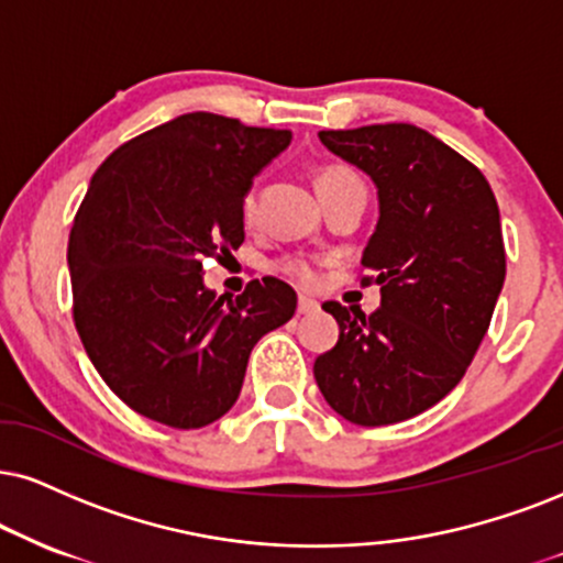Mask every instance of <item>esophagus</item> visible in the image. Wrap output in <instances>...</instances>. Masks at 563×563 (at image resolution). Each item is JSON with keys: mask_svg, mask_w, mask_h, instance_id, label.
<instances>
[{"mask_svg": "<svg viewBox=\"0 0 563 563\" xmlns=\"http://www.w3.org/2000/svg\"><path fill=\"white\" fill-rule=\"evenodd\" d=\"M318 308H321V305H318L316 300H310V297H300V300H297V313H300V316L316 313Z\"/></svg>", "mask_w": 563, "mask_h": 563, "instance_id": "obj_1", "label": "esophagus"}]
</instances>
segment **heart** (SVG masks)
Returning <instances> with one entry per match:
<instances>
[{
    "instance_id": "1",
    "label": "heart",
    "mask_w": 563,
    "mask_h": 563,
    "mask_svg": "<svg viewBox=\"0 0 563 563\" xmlns=\"http://www.w3.org/2000/svg\"><path fill=\"white\" fill-rule=\"evenodd\" d=\"M357 172L350 169V166L344 164H329L323 166L321 175H318V190L325 185H336V183H355ZM240 211H242V219L247 221V224H253L255 217H258V192H255V185H250L245 190V196H242V203H240ZM276 268L282 271L284 276H289L295 284H300V287L310 289L316 287L318 279H321V261L313 258V255H287V258H282L276 263Z\"/></svg>"
}]
</instances>
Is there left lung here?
Segmentation results:
<instances>
[{"mask_svg": "<svg viewBox=\"0 0 563 563\" xmlns=\"http://www.w3.org/2000/svg\"><path fill=\"white\" fill-rule=\"evenodd\" d=\"M318 137L378 187L360 284H378L380 308L323 302L339 342L318 355L316 384L344 420L391 426L446 397L488 331L506 276L498 203L473 162L415 124Z\"/></svg>", "mask_w": 563, "mask_h": 563, "instance_id": "obj_1", "label": "left lung"}]
</instances>
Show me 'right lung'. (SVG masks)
<instances>
[{
    "mask_svg": "<svg viewBox=\"0 0 563 563\" xmlns=\"http://www.w3.org/2000/svg\"><path fill=\"white\" fill-rule=\"evenodd\" d=\"M292 141L211 112L133 137L96 169L69 232L73 321L107 386L143 418L211 426L240 397L255 342L295 316L274 276L227 300L203 261L245 240L242 196Z\"/></svg>",
    "mask_w": 563,
    "mask_h": 563,
    "instance_id": "right-lung-1",
    "label": "right lung"
}]
</instances>
